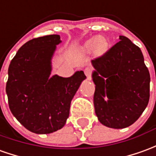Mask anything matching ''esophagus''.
<instances>
[{
	"instance_id": "esophagus-1",
	"label": "esophagus",
	"mask_w": 156,
	"mask_h": 156,
	"mask_svg": "<svg viewBox=\"0 0 156 156\" xmlns=\"http://www.w3.org/2000/svg\"><path fill=\"white\" fill-rule=\"evenodd\" d=\"M84 73H85L87 78H88L89 80H90V79H91V69L89 68V67H88V68H85Z\"/></svg>"
}]
</instances>
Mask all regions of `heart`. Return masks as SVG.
Wrapping results in <instances>:
<instances>
[{"instance_id":"obj_1","label":"heart","mask_w":156,"mask_h":156,"mask_svg":"<svg viewBox=\"0 0 156 156\" xmlns=\"http://www.w3.org/2000/svg\"><path fill=\"white\" fill-rule=\"evenodd\" d=\"M108 40L103 36H97L86 40L82 45L81 51L84 53L93 51L94 55H102L108 51Z\"/></svg>"}]
</instances>
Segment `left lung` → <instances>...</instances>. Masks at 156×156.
<instances>
[{
	"label": "left lung",
	"mask_w": 156,
	"mask_h": 156,
	"mask_svg": "<svg viewBox=\"0 0 156 156\" xmlns=\"http://www.w3.org/2000/svg\"><path fill=\"white\" fill-rule=\"evenodd\" d=\"M91 61L95 84L94 105L101 123L124 128L134 123L150 100V76L139 46L125 36ZM108 101L104 100L105 97Z\"/></svg>",
	"instance_id": "obj_1"
}]
</instances>
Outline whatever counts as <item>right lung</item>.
<instances>
[{
	"instance_id": "add662e5",
	"label": "right lung",
	"mask_w": 156,
	"mask_h": 156,
	"mask_svg": "<svg viewBox=\"0 0 156 156\" xmlns=\"http://www.w3.org/2000/svg\"><path fill=\"white\" fill-rule=\"evenodd\" d=\"M60 35L29 40L8 67L6 92L11 112L28 130L38 134L61 129L69 116L71 101L86 76L78 71L70 78L54 75L51 60Z\"/></svg>"
}]
</instances>
